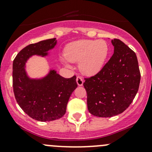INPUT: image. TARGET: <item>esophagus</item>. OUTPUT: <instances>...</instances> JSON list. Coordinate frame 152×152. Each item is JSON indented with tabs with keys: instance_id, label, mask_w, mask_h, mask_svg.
<instances>
[{
	"instance_id": "esophagus-1",
	"label": "esophagus",
	"mask_w": 152,
	"mask_h": 152,
	"mask_svg": "<svg viewBox=\"0 0 152 152\" xmlns=\"http://www.w3.org/2000/svg\"><path fill=\"white\" fill-rule=\"evenodd\" d=\"M76 82H77L78 85H79V86H82V85H83L84 80H83V79H82V78L81 77V76H78L77 77H76Z\"/></svg>"
}]
</instances>
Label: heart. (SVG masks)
<instances>
[{"mask_svg": "<svg viewBox=\"0 0 152 152\" xmlns=\"http://www.w3.org/2000/svg\"><path fill=\"white\" fill-rule=\"evenodd\" d=\"M109 53V45L104 40L81 39L67 45L65 50L67 60L80 62L82 72L89 75L101 70Z\"/></svg>", "mask_w": 152, "mask_h": 152, "instance_id": "b5f03b06", "label": "heart"}]
</instances>
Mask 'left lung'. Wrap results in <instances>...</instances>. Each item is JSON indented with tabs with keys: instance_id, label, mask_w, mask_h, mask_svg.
<instances>
[{
	"instance_id": "left-lung-1",
	"label": "left lung",
	"mask_w": 152,
	"mask_h": 152,
	"mask_svg": "<svg viewBox=\"0 0 152 152\" xmlns=\"http://www.w3.org/2000/svg\"><path fill=\"white\" fill-rule=\"evenodd\" d=\"M114 53L96 74L85 78L87 108L97 117L117 115L134 100L140 82L135 53L118 39H112Z\"/></svg>"
}]
</instances>
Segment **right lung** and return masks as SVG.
I'll return each mask as SVG.
<instances>
[{
	"label": "right lung",
	"instance_id": "obj_1",
	"mask_svg": "<svg viewBox=\"0 0 152 152\" xmlns=\"http://www.w3.org/2000/svg\"><path fill=\"white\" fill-rule=\"evenodd\" d=\"M56 44L55 38L30 44L23 48L13 61L12 85L15 99L31 118L50 121L62 118L66 113L69 98L77 87L76 76L66 79L51 70L41 80H31L24 65L29 56H45Z\"/></svg>",
	"mask_w": 152,
	"mask_h": 152
}]
</instances>
